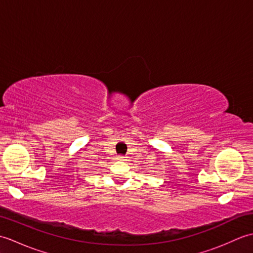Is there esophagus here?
<instances>
[{
    "label": "esophagus",
    "instance_id": "34e87169",
    "mask_svg": "<svg viewBox=\"0 0 253 253\" xmlns=\"http://www.w3.org/2000/svg\"><path fill=\"white\" fill-rule=\"evenodd\" d=\"M117 159H118V160H122V161H124V160H125V157H123V155H120V157H118Z\"/></svg>",
    "mask_w": 253,
    "mask_h": 253
}]
</instances>
